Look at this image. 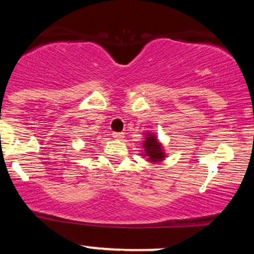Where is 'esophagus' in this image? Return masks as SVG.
Masks as SVG:
<instances>
[{
	"mask_svg": "<svg viewBox=\"0 0 254 254\" xmlns=\"http://www.w3.org/2000/svg\"><path fill=\"white\" fill-rule=\"evenodd\" d=\"M113 138L116 139H123L124 138V132H113Z\"/></svg>",
	"mask_w": 254,
	"mask_h": 254,
	"instance_id": "1",
	"label": "esophagus"
}]
</instances>
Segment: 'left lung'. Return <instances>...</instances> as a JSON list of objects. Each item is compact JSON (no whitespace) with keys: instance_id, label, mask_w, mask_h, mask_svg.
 Instances as JSON below:
<instances>
[{"instance_id":"obj_1","label":"left lung","mask_w":254,"mask_h":254,"mask_svg":"<svg viewBox=\"0 0 254 254\" xmlns=\"http://www.w3.org/2000/svg\"><path fill=\"white\" fill-rule=\"evenodd\" d=\"M144 155L148 156V160L151 162H157L164 160L165 153L162 150L161 144L159 143V141L156 139V137L153 133H148L147 137L144 139Z\"/></svg>"}]
</instances>
